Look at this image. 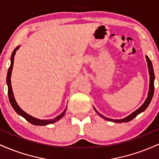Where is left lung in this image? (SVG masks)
Segmentation results:
<instances>
[{
  "label": "left lung",
  "mask_w": 159,
  "mask_h": 159,
  "mask_svg": "<svg viewBox=\"0 0 159 159\" xmlns=\"http://www.w3.org/2000/svg\"><path fill=\"white\" fill-rule=\"evenodd\" d=\"M146 59H147V66H148V69H149V92H148V95H147V98H146L145 102H144L143 105L140 106L139 108L137 109L135 111L132 113L131 114H129V116H127L126 117L123 118V119H120V120H113V119H110V118H107L106 116H103L101 114L98 112L96 111V109L93 107L95 111H96L97 114L99 115L101 117H102L103 119L107 120V121H111V122H114V123H126V122H129L131 120L134 119V117H136L138 114H140V113L143 112L147 108V107L149 106V103H150L151 100H152L153 94H154V81H155V74H154V71H153V67H152V62H151L150 60H149L148 56H146Z\"/></svg>",
  "instance_id": "obj_1"
}]
</instances>
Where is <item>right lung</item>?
I'll use <instances>...</instances> for the list:
<instances>
[{
	"instance_id": "obj_1",
	"label": "right lung",
	"mask_w": 159,
	"mask_h": 159,
	"mask_svg": "<svg viewBox=\"0 0 159 159\" xmlns=\"http://www.w3.org/2000/svg\"><path fill=\"white\" fill-rule=\"evenodd\" d=\"M20 48V45L17 46V48H16L13 50V52L12 53V55H11L10 57V68L8 69V72H7V87H8V96H9V100H10V102L12 105V107H13V109L18 114L21 116L22 117L25 118L27 121H28L29 123H30L33 125H48V124H52L55 123V122L58 121L60 119H61L63 116V115L65 114L66 111V108L65 109L63 112L61 113V114L58 115L57 116H56L54 119H50V120H40L38 119V118H35L34 116H30L28 114H27L26 112H25L19 106L17 102H16L15 97H14L13 92H12V85H11V74H12V67H13V61H14V57H15V54L16 53V51L18 50Z\"/></svg>"
}]
</instances>
